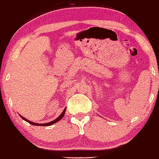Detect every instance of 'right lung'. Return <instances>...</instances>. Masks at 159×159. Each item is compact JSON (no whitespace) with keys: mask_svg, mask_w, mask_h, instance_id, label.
I'll return each mask as SVG.
<instances>
[{"mask_svg":"<svg viewBox=\"0 0 159 159\" xmlns=\"http://www.w3.org/2000/svg\"><path fill=\"white\" fill-rule=\"evenodd\" d=\"M66 108H65V109H64V111H62L61 114H60V116H58L57 118L56 119H54V121H50V122L45 123V124H39V123H35V122H33V121H31L28 120V119H26L25 118H24V117L22 116H21V115H20V116L21 118H22V119H23V120L26 121L27 122H29V124H31V125H36V126H50V125H53V124H55L56 122H57V121H59L60 120H61V119H62V117L64 116L65 113H66Z\"/></svg>","mask_w":159,"mask_h":159,"instance_id":"1","label":"right lung"}]
</instances>
